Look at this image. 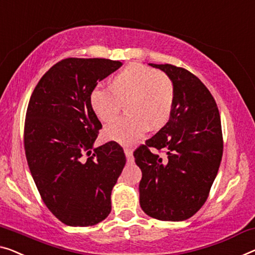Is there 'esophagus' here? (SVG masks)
<instances>
[{"mask_svg": "<svg viewBox=\"0 0 255 255\" xmlns=\"http://www.w3.org/2000/svg\"><path fill=\"white\" fill-rule=\"evenodd\" d=\"M124 151H125V154H126L128 164H132V162H134V157H132V150L129 149V147H125Z\"/></svg>", "mask_w": 255, "mask_h": 255, "instance_id": "34e87169", "label": "esophagus"}]
</instances>
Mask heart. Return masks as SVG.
<instances>
[{
    "label": "heart",
    "mask_w": 255,
    "mask_h": 255,
    "mask_svg": "<svg viewBox=\"0 0 255 255\" xmlns=\"http://www.w3.org/2000/svg\"><path fill=\"white\" fill-rule=\"evenodd\" d=\"M173 81L166 74L139 63L129 64L113 78L112 86L100 83L91 90L89 102L98 118L109 121L119 112L121 100L130 97V112L112 120L105 128L109 138L130 143L149 128H160L172 113Z\"/></svg>",
    "instance_id": "1"
}]
</instances>
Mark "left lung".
<instances>
[{
	"label": "left lung",
	"instance_id": "left-lung-1",
	"mask_svg": "<svg viewBox=\"0 0 255 255\" xmlns=\"http://www.w3.org/2000/svg\"><path fill=\"white\" fill-rule=\"evenodd\" d=\"M173 81L169 120L135 150L142 170L139 204L160 221H184L206 201L223 153L221 119L210 90L191 72L170 64H149ZM151 147L166 153L153 154Z\"/></svg>",
	"mask_w": 255,
	"mask_h": 255
}]
</instances>
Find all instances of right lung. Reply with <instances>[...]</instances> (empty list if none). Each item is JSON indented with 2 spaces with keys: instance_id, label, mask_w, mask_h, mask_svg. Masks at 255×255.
I'll return each mask as SVG.
<instances>
[{
  "instance_id": "add662e5",
  "label": "right lung",
  "mask_w": 255,
  "mask_h": 255,
  "mask_svg": "<svg viewBox=\"0 0 255 255\" xmlns=\"http://www.w3.org/2000/svg\"><path fill=\"white\" fill-rule=\"evenodd\" d=\"M121 65L105 58L63 59L41 78L30 96L26 159L45 206L66 226L97 225L111 212V192L126 155L117 142L94 147L102 124L89 97Z\"/></svg>"
}]
</instances>
